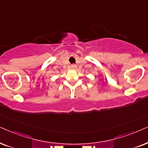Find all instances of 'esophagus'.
I'll return each instance as SVG.
<instances>
[{
  "mask_svg": "<svg viewBox=\"0 0 148 148\" xmlns=\"http://www.w3.org/2000/svg\"><path fill=\"white\" fill-rule=\"evenodd\" d=\"M70 68H71V69H76V65H75V64L71 65V66H70Z\"/></svg>",
  "mask_w": 148,
  "mask_h": 148,
  "instance_id": "obj_1",
  "label": "esophagus"
}]
</instances>
